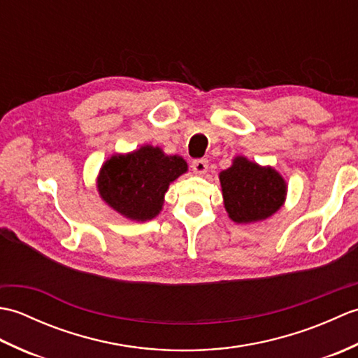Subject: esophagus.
<instances>
[{
    "label": "esophagus",
    "instance_id": "obj_1",
    "mask_svg": "<svg viewBox=\"0 0 358 358\" xmlns=\"http://www.w3.org/2000/svg\"><path fill=\"white\" fill-rule=\"evenodd\" d=\"M208 167H209L208 159H204V158L194 159V162H192V169H194L195 173H199V175L206 173L208 172Z\"/></svg>",
    "mask_w": 358,
    "mask_h": 358
}]
</instances>
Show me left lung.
<instances>
[{
	"label": "left lung",
	"instance_id": "left-lung-1",
	"mask_svg": "<svg viewBox=\"0 0 358 358\" xmlns=\"http://www.w3.org/2000/svg\"><path fill=\"white\" fill-rule=\"evenodd\" d=\"M227 215L237 224L258 223L283 206L286 180L272 166H260L237 155L218 175Z\"/></svg>",
	"mask_w": 358,
	"mask_h": 358
}]
</instances>
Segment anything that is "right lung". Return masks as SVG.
Masks as SVG:
<instances>
[{"label": "right lung", "instance_id": "right-lung-1", "mask_svg": "<svg viewBox=\"0 0 358 358\" xmlns=\"http://www.w3.org/2000/svg\"><path fill=\"white\" fill-rule=\"evenodd\" d=\"M187 172L180 155H167L162 148L143 144L127 154H113L96 177L101 200L132 222H148L163 209L164 194L172 181Z\"/></svg>", "mask_w": 358, "mask_h": 358}]
</instances>
